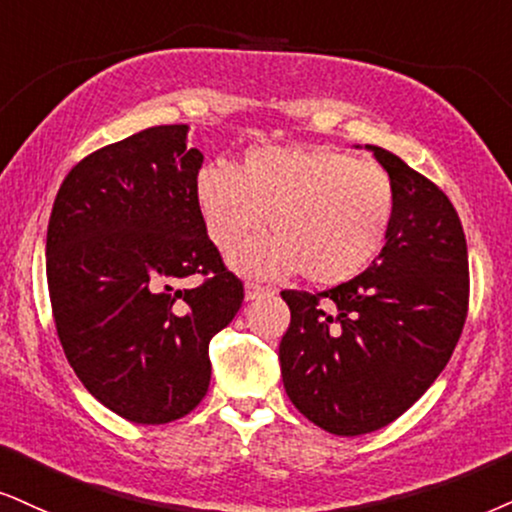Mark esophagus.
Instances as JSON below:
<instances>
[{
    "label": "esophagus",
    "instance_id": "34e87169",
    "mask_svg": "<svg viewBox=\"0 0 512 512\" xmlns=\"http://www.w3.org/2000/svg\"><path fill=\"white\" fill-rule=\"evenodd\" d=\"M270 294L268 287H261V285H254V282H249V285L244 287V299L246 301H254V299H261V296Z\"/></svg>",
    "mask_w": 512,
    "mask_h": 512
}]
</instances>
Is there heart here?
<instances>
[{
	"label": "heart",
	"instance_id": "obj_1",
	"mask_svg": "<svg viewBox=\"0 0 512 512\" xmlns=\"http://www.w3.org/2000/svg\"><path fill=\"white\" fill-rule=\"evenodd\" d=\"M206 235L232 256L263 223L273 239L235 258L246 275L299 270L313 285H342L380 256L396 218L391 175L372 161L325 147L266 144L235 170L208 163L194 175Z\"/></svg>",
	"mask_w": 512,
	"mask_h": 512
}]
</instances>
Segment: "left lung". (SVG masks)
Returning <instances> with one entry per match:
<instances>
[{
	"instance_id": "left-lung-1",
	"label": "left lung",
	"mask_w": 512,
	"mask_h": 512,
	"mask_svg": "<svg viewBox=\"0 0 512 512\" xmlns=\"http://www.w3.org/2000/svg\"><path fill=\"white\" fill-rule=\"evenodd\" d=\"M396 187L377 261L320 294L282 292L292 323L282 382L308 420L339 437L380 430L432 387L468 315V244L441 189L391 151L365 144Z\"/></svg>"
}]
</instances>
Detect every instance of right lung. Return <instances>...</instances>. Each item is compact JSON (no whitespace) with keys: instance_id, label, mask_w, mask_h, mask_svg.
Returning a JSON list of instances; mask_svg holds the SVG:
<instances>
[{"instance_id":"right-lung-1","label":"right lung","mask_w":512,"mask_h":512,"mask_svg":"<svg viewBox=\"0 0 512 512\" xmlns=\"http://www.w3.org/2000/svg\"><path fill=\"white\" fill-rule=\"evenodd\" d=\"M189 125H159L82 159L54 199L47 282L56 332L85 389L121 418L163 425L199 406L208 344L244 289L194 204L204 163ZM189 274H208L187 290Z\"/></svg>"}]
</instances>
